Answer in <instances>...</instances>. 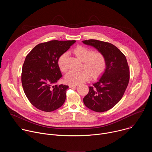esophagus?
Here are the masks:
<instances>
[{
	"instance_id": "1",
	"label": "esophagus",
	"mask_w": 152,
	"mask_h": 152,
	"mask_svg": "<svg viewBox=\"0 0 152 152\" xmlns=\"http://www.w3.org/2000/svg\"><path fill=\"white\" fill-rule=\"evenodd\" d=\"M78 85H69V88H76L77 87Z\"/></svg>"
}]
</instances>
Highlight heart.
<instances>
[{
    "label": "heart",
    "mask_w": 152,
    "mask_h": 152,
    "mask_svg": "<svg viewBox=\"0 0 152 152\" xmlns=\"http://www.w3.org/2000/svg\"><path fill=\"white\" fill-rule=\"evenodd\" d=\"M73 53L80 61H83L82 68L85 70L68 72L64 77L65 82L67 83L79 85L87 81L90 76L91 79H96L104 73L106 67V60L103 53L94 52L93 50L83 46H77L74 49ZM67 53L65 52L58 59V67L62 72L67 70Z\"/></svg>",
    "instance_id": "obj_1"
}]
</instances>
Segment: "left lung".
<instances>
[{"label":"left lung","instance_id":"left-lung-1","mask_svg":"<svg viewBox=\"0 0 152 152\" xmlns=\"http://www.w3.org/2000/svg\"><path fill=\"white\" fill-rule=\"evenodd\" d=\"M96 48L106 60V69L100 79L83 99L89 109L102 113L113 108L122 98L129 81V68L124 55L111 43L97 39L82 41Z\"/></svg>","mask_w":152,"mask_h":152}]
</instances>
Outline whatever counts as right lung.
Wrapping results in <instances>:
<instances>
[{
    "instance_id": "obj_1",
    "label": "right lung",
    "mask_w": 152,
    "mask_h": 152,
    "mask_svg": "<svg viewBox=\"0 0 152 152\" xmlns=\"http://www.w3.org/2000/svg\"><path fill=\"white\" fill-rule=\"evenodd\" d=\"M75 40H52L37 45L26 56L21 72L24 92L37 109L52 112L66 99L68 85H55L62 77L58 59L69 49Z\"/></svg>"
}]
</instances>
